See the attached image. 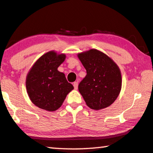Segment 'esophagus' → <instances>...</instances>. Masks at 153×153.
<instances>
[{
    "label": "esophagus",
    "mask_w": 153,
    "mask_h": 153,
    "mask_svg": "<svg viewBox=\"0 0 153 153\" xmlns=\"http://www.w3.org/2000/svg\"><path fill=\"white\" fill-rule=\"evenodd\" d=\"M74 88L75 89H77V87H78V83H77V82H75L74 83Z\"/></svg>",
    "instance_id": "1"
}]
</instances>
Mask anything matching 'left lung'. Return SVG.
<instances>
[{
	"label": "left lung",
	"mask_w": 153,
	"mask_h": 153,
	"mask_svg": "<svg viewBox=\"0 0 153 153\" xmlns=\"http://www.w3.org/2000/svg\"><path fill=\"white\" fill-rule=\"evenodd\" d=\"M86 70L79 92L86 105L95 110L107 108L118 97L122 85L119 68L110 57L92 49L77 56Z\"/></svg>",
	"instance_id": "1"
}]
</instances>
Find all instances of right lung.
<instances>
[{"mask_svg": "<svg viewBox=\"0 0 153 153\" xmlns=\"http://www.w3.org/2000/svg\"><path fill=\"white\" fill-rule=\"evenodd\" d=\"M66 56L50 51L39 59L26 77V87L32 102L39 108L53 111L62 105L74 89L63 73L58 71Z\"/></svg>", "mask_w": 153, "mask_h": 153, "instance_id": "obj_1", "label": "right lung"}]
</instances>
